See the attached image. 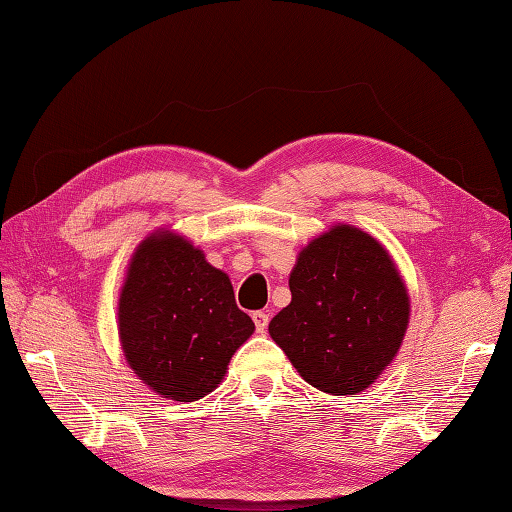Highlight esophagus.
<instances>
[{
    "label": "esophagus",
    "mask_w": 512,
    "mask_h": 512,
    "mask_svg": "<svg viewBox=\"0 0 512 512\" xmlns=\"http://www.w3.org/2000/svg\"><path fill=\"white\" fill-rule=\"evenodd\" d=\"M253 321H255V330L259 334H264L266 328H268V314L262 312V310H257V312H253Z\"/></svg>",
    "instance_id": "1"
}]
</instances>
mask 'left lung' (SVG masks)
<instances>
[{
  "mask_svg": "<svg viewBox=\"0 0 512 512\" xmlns=\"http://www.w3.org/2000/svg\"><path fill=\"white\" fill-rule=\"evenodd\" d=\"M290 306L268 332L312 387L358 394L391 363L409 323V297L374 237L334 226L301 250Z\"/></svg>",
  "mask_w": 512,
  "mask_h": 512,
  "instance_id": "left-lung-1",
  "label": "left lung"
}]
</instances>
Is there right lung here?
Segmentation results:
<instances>
[{
    "label": "right lung",
    "mask_w": 512,
    "mask_h": 512,
    "mask_svg": "<svg viewBox=\"0 0 512 512\" xmlns=\"http://www.w3.org/2000/svg\"><path fill=\"white\" fill-rule=\"evenodd\" d=\"M129 367L162 398L193 402L222 383L233 352L255 330L222 270L173 233L147 237L118 303Z\"/></svg>",
    "instance_id": "obj_1"
}]
</instances>
